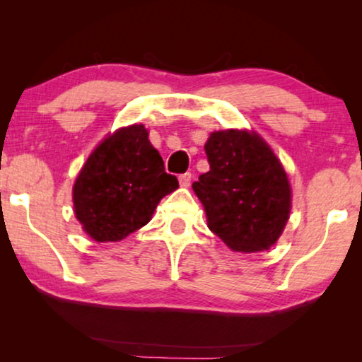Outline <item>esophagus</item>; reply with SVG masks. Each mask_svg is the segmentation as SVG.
I'll return each instance as SVG.
<instances>
[{
    "mask_svg": "<svg viewBox=\"0 0 362 362\" xmlns=\"http://www.w3.org/2000/svg\"><path fill=\"white\" fill-rule=\"evenodd\" d=\"M191 173H185V175H181L180 176V185L182 186V187H187L191 185Z\"/></svg>",
    "mask_w": 362,
    "mask_h": 362,
    "instance_id": "34e87169",
    "label": "esophagus"
}]
</instances>
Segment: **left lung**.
Segmentation results:
<instances>
[{
  "instance_id": "left-lung-1",
  "label": "left lung",
  "mask_w": 362,
  "mask_h": 362,
  "mask_svg": "<svg viewBox=\"0 0 362 362\" xmlns=\"http://www.w3.org/2000/svg\"><path fill=\"white\" fill-rule=\"evenodd\" d=\"M209 171L192 182L204 206L207 227L235 252L269 250L291 209L286 173L254 132L211 133L204 145Z\"/></svg>"
}]
</instances>
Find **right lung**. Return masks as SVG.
<instances>
[{
	"label": "right lung",
	"instance_id": "add662e5",
	"mask_svg": "<svg viewBox=\"0 0 362 362\" xmlns=\"http://www.w3.org/2000/svg\"><path fill=\"white\" fill-rule=\"evenodd\" d=\"M143 125L107 136L74 182V211L95 242H118L148 224L158 202L177 189Z\"/></svg>",
	"mask_w": 362,
	"mask_h": 362
}]
</instances>
